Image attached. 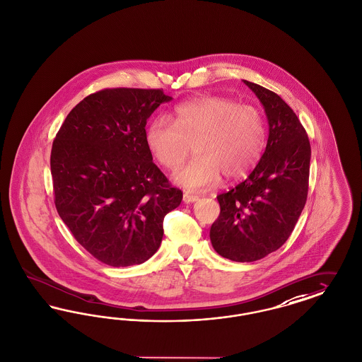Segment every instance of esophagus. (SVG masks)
I'll return each instance as SVG.
<instances>
[{
  "instance_id": "obj_1",
  "label": "esophagus",
  "mask_w": 362,
  "mask_h": 362,
  "mask_svg": "<svg viewBox=\"0 0 362 362\" xmlns=\"http://www.w3.org/2000/svg\"><path fill=\"white\" fill-rule=\"evenodd\" d=\"M182 199H184V202L188 204V203H194V202H197V200H199V196H196V194H190L188 192H185Z\"/></svg>"
}]
</instances>
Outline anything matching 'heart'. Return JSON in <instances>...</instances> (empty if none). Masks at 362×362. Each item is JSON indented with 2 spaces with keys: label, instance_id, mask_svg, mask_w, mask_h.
<instances>
[{
  "label": "heart",
  "instance_id": "obj_1",
  "mask_svg": "<svg viewBox=\"0 0 362 362\" xmlns=\"http://www.w3.org/2000/svg\"><path fill=\"white\" fill-rule=\"evenodd\" d=\"M172 119L153 120L146 141L153 157L168 170L180 168L194 144L197 157L175 174V181L185 188L215 187L221 174L230 180L242 178L257 166L267 148V123L252 105L202 97L177 107Z\"/></svg>",
  "mask_w": 362,
  "mask_h": 362
}]
</instances>
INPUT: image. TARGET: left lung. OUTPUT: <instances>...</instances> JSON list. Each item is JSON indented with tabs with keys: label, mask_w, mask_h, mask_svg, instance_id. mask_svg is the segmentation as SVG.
<instances>
[{
	"label": "left lung",
	"mask_w": 362,
	"mask_h": 362,
	"mask_svg": "<svg viewBox=\"0 0 362 362\" xmlns=\"http://www.w3.org/2000/svg\"><path fill=\"white\" fill-rule=\"evenodd\" d=\"M243 82L267 113V148L243 182L218 196L221 215L209 238L221 257L252 262L279 250L299 221L308 193L311 146L296 113L280 95Z\"/></svg>",
	"instance_id": "1"
}]
</instances>
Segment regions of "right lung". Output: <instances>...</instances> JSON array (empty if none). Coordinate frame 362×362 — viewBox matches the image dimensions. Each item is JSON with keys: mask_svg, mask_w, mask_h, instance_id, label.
Wrapping results in <instances>:
<instances>
[{"mask_svg": "<svg viewBox=\"0 0 362 362\" xmlns=\"http://www.w3.org/2000/svg\"><path fill=\"white\" fill-rule=\"evenodd\" d=\"M172 97L162 89H104L64 119L51 150L55 206L79 245L115 267L153 257L163 218L182 192L153 162L146 123Z\"/></svg>", "mask_w": 362, "mask_h": 362, "instance_id": "add662e5", "label": "right lung"}]
</instances>
